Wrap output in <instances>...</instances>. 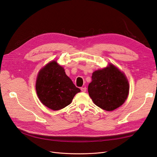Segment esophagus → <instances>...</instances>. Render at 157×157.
I'll return each mask as SVG.
<instances>
[{
	"label": "esophagus",
	"instance_id": "1",
	"mask_svg": "<svg viewBox=\"0 0 157 157\" xmlns=\"http://www.w3.org/2000/svg\"><path fill=\"white\" fill-rule=\"evenodd\" d=\"M80 90H81V91L82 92H85L86 91V87H82L81 88H80Z\"/></svg>",
	"mask_w": 157,
	"mask_h": 157
}]
</instances>
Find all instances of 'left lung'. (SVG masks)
<instances>
[{
    "label": "left lung",
    "instance_id": "8db88e82",
    "mask_svg": "<svg viewBox=\"0 0 157 157\" xmlns=\"http://www.w3.org/2000/svg\"><path fill=\"white\" fill-rule=\"evenodd\" d=\"M92 78L88 91L95 105L111 111L124 103L129 94V83L125 75L115 65L110 63L94 71Z\"/></svg>",
    "mask_w": 157,
    "mask_h": 157
}]
</instances>
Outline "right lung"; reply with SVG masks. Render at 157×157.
Listing matches in <instances>:
<instances>
[{"mask_svg":"<svg viewBox=\"0 0 157 157\" xmlns=\"http://www.w3.org/2000/svg\"><path fill=\"white\" fill-rule=\"evenodd\" d=\"M35 87L41 103L54 111L69 105L80 92L57 61H50L40 70Z\"/></svg>","mask_w":157,"mask_h":157,"instance_id":"1","label":"right lung"}]
</instances>
